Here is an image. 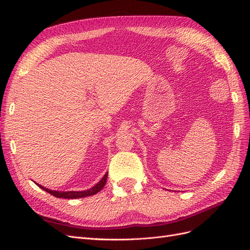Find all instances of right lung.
Instances as JSON below:
<instances>
[{
    "label": "right lung",
    "instance_id": "obj_1",
    "mask_svg": "<svg viewBox=\"0 0 250 250\" xmlns=\"http://www.w3.org/2000/svg\"><path fill=\"white\" fill-rule=\"evenodd\" d=\"M106 179H107V173L103 176V178L99 181V182L88 190L84 191H55V190H49V189L43 187L39 184H37L41 189L45 190L46 192L50 193L51 195H54L56 197H61V199H81V197H85V196H90L93 194H96L97 192H99L101 189L104 187L105 183H106Z\"/></svg>",
    "mask_w": 250,
    "mask_h": 250
}]
</instances>
